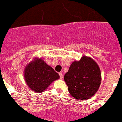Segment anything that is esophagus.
<instances>
[{"instance_id": "1", "label": "esophagus", "mask_w": 122, "mask_h": 122, "mask_svg": "<svg viewBox=\"0 0 122 122\" xmlns=\"http://www.w3.org/2000/svg\"><path fill=\"white\" fill-rule=\"evenodd\" d=\"M59 75H60V78H61V79H62V78H63V74H62V73L59 72Z\"/></svg>"}]
</instances>
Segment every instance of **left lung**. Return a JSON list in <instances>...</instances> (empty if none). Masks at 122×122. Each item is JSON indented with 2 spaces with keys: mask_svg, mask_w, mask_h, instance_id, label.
I'll return each mask as SVG.
<instances>
[{
  "mask_svg": "<svg viewBox=\"0 0 122 122\" xmlns=\"http://www.w3.org/2000/svg\"><path fill=\"white\" fill-rule=\"evenodd\" d=\"M99 66L92 58L84 56L74 61L64 75L71 95L78 100H86L98 91L101 83Z\"/></svg>",
  "mask_w": 122,
  "mask_h": 122,
  "instance_id": "1",
  "label": "left lung"
}]
</instances>
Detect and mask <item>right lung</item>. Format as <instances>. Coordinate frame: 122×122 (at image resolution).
I'll use <instances>...</instances> for the list:
<instances>
[{"label":"right lung","mask_w":122,"mask_h":122,"mask_svg":"<svg viewBox=\"0 0 122 122\" xmlns=\"http://www.w3.org/2000/svg\"><path fill=\"white\" fill-rule=\"evenodd\" d=\"M24 77L29 88L37 93L44 91L60 75L41 58L35 57L24 70Z\"/></svg>","instance_id":"right-lung-1"}]
</instances>
